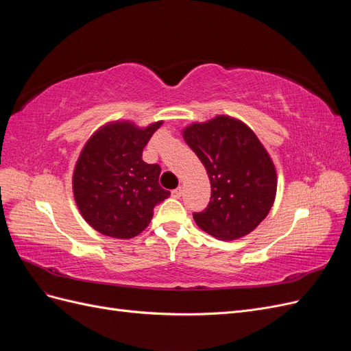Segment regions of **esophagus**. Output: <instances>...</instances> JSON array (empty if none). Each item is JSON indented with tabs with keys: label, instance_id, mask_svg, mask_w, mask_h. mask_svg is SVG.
Listing matches in <instances>:
<instances>
[{
	"label": "esophagus",
	"instance_id": "34e87169",
	"mask_svg": "<svg viewBox=\"0 0 351 351\" xmlns=\"http://www.w3.org/2000/svg\"><path fill=\"white\" fill-rule=\"evenodd\" d=\"M182 193H183L182 187H178V189H174V190H173V192H171V196H173L174 199H180V197H182Z\"/></svg>",
	"mask_w": 351,
	"mask_h": 351
}]
</instances>
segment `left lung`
I'll return each mask as SVG.
<instances>
[{"instance_id":"1","label":"left lung","mask_w":351,"mask_h":351,"mask_svg":"<svg viewBox=\"0 0 351 351\" xmlns=\"http://www.w3.org/2000/svg\"><path fill=\"white\" fill-rule=\"evenodd\" d=\"M206 168L210 200L193 214L200 230L218 240L247 236L267 218L277 195V169L258 136L243 121L217 115L183 130Z\"/></svg>"}]
</instances>
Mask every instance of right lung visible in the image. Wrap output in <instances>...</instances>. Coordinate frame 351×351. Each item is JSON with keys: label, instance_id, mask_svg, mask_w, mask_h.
<instances>
[{"label": "right lung", "instance_id": "1", "mask_svg": "<svg viewBox=\"0 0 351 351\" xmlns=\"http://www.w3.org/2000/svg\"><path fill=\"white\" fill-rule=\"evenodd\" d=\"M162 121L102 125L83 146L73 171V195L82 217L104 236L132 239L149 226L154 208L169 196L158 183L161 167L142 152Z\"/></svg>", "mask_w": 351, "mask_h": 351}]
</instances>
